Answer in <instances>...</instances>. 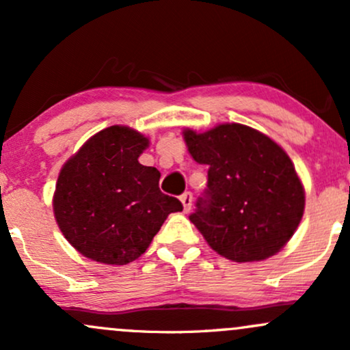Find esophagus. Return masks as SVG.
<instances>
[{
    "mask_svg": "<svg viewBox=\"0 0 350 350\" xmlns=\"http://www.w3.org/2000/svg\"><path fill=\"white\" fill-rule=\"evenodd\" d=\"M180 202H183L184 206V212H189L192 207V194L191 192H184L183 196H180Z\"/></svg>",
    "mask_w": 350,
    "mask_h": 350,
    "instance_id": "1",
    "label": "esophagus"
}]
</instances>
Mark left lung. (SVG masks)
Instances as JSON below:
<instances>
[{"label":"left lung","instance_id":"1","mask_svg":"<svg viewBox=\"0 0 350 350\" xmlns=\"http://www.w3.org/2000/svg\"><path fill=\"white\" fill-rule=\"evenodd\" d=\"M183 135L194 161L208 167L207 189L189 219L212 250L239 263L278 253L304 212V187L290 156L240 123Z\"/></svg>","mask_w":350,"mask_h":350}]
</instances>
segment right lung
Returning <instances> with one entry per match:
<instances>
[{"label":"right lung","mask_w":350,"mask_h":350,"mask_svg":"<svg viewBox=\"0 0 350 350\" xmlns=\"http://www.w3.org/2000/svg\"><path fill=\"white\" fill-rule=\"evenodd\" d=\"M150 139L122 124L98 131L62 166L54 215L72 247L105 265L142 256L179 199L159 191L161 172L139 164Z\"/></svg>","instance_id":"add662e5"}]
</instances>
